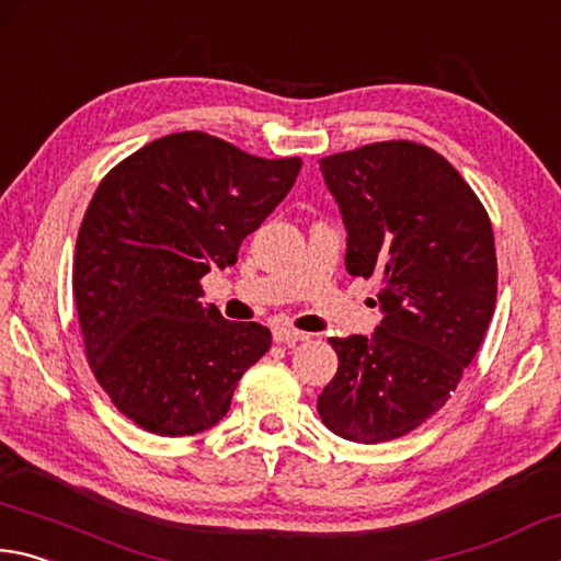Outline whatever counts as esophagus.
Masks as SVG:
<instances>
[{
    "label": "esophagus",
    "mask_w": 561,
    "mask_h": 561,
    "mask_svg": "<svg viewBox=\"0 0 561 561\" xmlns=\"http://www.w3.org/2000/svg\"><path fill=\"white\" fill-rule=\"evenodd\" d=\"M273 340L278 342V345H296V342L310 340V335L308 332H300L293 328H273Z\"/></svg>",
    "instance_id": "esophagus-1"
}]
</instances>
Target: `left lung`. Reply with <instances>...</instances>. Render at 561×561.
I'll return each mask as SVG.
<instances>
[{
	"label": "left lung",
	"instance_id": "8db88e82",
	"mask_svg": "<svg viewBox=\"0 0 561 561\" xmlns=\"http://www.w3.org/2000/svg\"><path fill=\"white\" fill-rule=\"evenodd\" d=\"M347 229L350 275L379 283L375 335L330 337L318 397L332 434L381 444L424 424L473 362L497 296L493 226L444 154L389 140L320 160Z\"/></svg>",
	"mask_w": 561,
	"mask_h": 561
}]
</instances>
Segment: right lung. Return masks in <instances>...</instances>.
<instances>
[{"label": "right lung", "mask_w": 561, "mask_h": 561, "mask_svg": "<svg viewBox=\"0 0 561 561\" xmlns=\"http://www.w3.org/2000/svg\"><path fill=\"white\" fill-rule=\"evenodd\" d=\"M300 164L190 130L147 142L98 184L76 241L73 298L88 365L133 424L157 436L211 428L268 352V328L224 320L199 280L236 263Z\"/></svg>", "instance_id": "obj_1"}]
</instances>
